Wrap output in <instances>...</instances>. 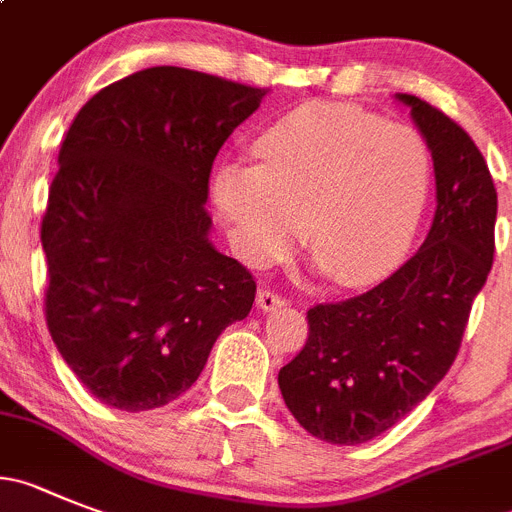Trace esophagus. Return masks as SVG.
I'll list each match as a JSON object with an SVG mask.
<instances>
[{
    "mask_svg": "<svg viewBox=\"0 0 512 512\" xmlns=\"http://www.w3.org/2000/svg\"><path fill=\"white\" fill-rule=\"evenodd\" d=\"M288 305V300L283 298V295H278L275 290L270 288H262L260 293H257V308L262 310V313H272V310H280Z\"/></svg>",
    "mask_w": 512,
    "mask_h": 512,
    "instance_id": "obj_1",
    "label": "esophagus"
}]
</instances>
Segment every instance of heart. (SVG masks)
I'll return each mask as SVG.
<instances>
[{
    "label": "heart",
    "mask_w": 512,
    "mask_h": 512,
    "mask_svg": "<svg viewBox=\"0 0 512 512\" xmlns=\"http://www.w3.org/2000/svg\"><path fill=\"white\" fill-rule=\"evenodd\" d=\"M262 164L227 161L212 199L234 252L252 267L305 234L318 265L346 288L386 278L412 247L432 184L427 141L404 123L310 100L257 136Z\"/></svg>",
    "instance_id": "heart-1"
}]
</instances>
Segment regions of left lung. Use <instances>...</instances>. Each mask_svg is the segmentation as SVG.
<instances>
[{"mask_svg": "<svg viewBox=\"0 0 512 512\" xmlns=\"http://www.w3.org/2000/svg\"><path fill=\"white\" fill-rule=\"evenodd\" d=\"M396 98L432 151V229L384 283L310 308L308 341L278 374L300 427L331 444L369 442L427 399L450 371L493 267L498 191L480 148L427 100Z\"/></svg>", "mask_w": 512, "mask_h": 512, "instance_id": "8db88e82", "label": "left lung"}]
</instances>
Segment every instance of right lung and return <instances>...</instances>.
Listing matches in <instances>:
<instances>
[{"label":"right lung","mask_w":512,"mask_h":512,"mask_svg":"<svg viewBox=\"0 0 512 512\" xmlns=\"http://www.w3.org/2000/svg\"><path fill=\"white\" fill-rule=\"evenodd\" d=\"M265 88L146 68L95 93L57 156L42 217L47 328L103 404L148 412L202 374L255 278L209 242V174Z\"/></svg>","instance_id":"obj_1"}]
</instances>
